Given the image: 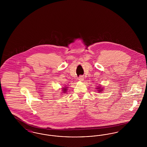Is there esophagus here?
I'll return each instance as SVG.
<instances>
[{"mask_svg":"<svg viewBox=\"0 0 147 147\" xmlns=\"http://www.w3.org/2000/svg\"><path fill=\"white\" fill-rule=\"evenodd\" d=\"M79 80L80 81V82H83L84 81V77L83 76H80V77H79Z\"/></svg>","mask_w":147,"mask_h":147,"instance_id":"esophagus-1","label":"esophagus"}]
</instances>
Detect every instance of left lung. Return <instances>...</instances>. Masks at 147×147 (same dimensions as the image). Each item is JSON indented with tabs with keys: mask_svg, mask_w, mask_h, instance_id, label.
Returning a JSON list of instances; mask_svg holds the SVG:
<instances>
[{
	"mask_svg": "<svg viewBox=\"0 0 147 147\" xmlns=\"http://www.w3.org/2000/svg\"><path fill=\"white\" fill-rule=\"evenodd\" d=\"M95 89L97 90L96 91H98V93L102 92V91H104V88L101 87V86H97Z\"/></svg>",
	"mask_w": 147,
	"mask_h": 147,
	"instance_id": "left-lung-1",
	"label": "left lung"
}]
</instances>
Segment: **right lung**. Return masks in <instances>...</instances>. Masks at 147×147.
<instances>
[{"label":"right lung","mask_w":147,"mask_h":147,"mask_svg":"<svg viewBox=\"0 0 147 147\" xmlns=\"http://www.w3.org/2000/svg\"><path fill=\"white\" fill-rule=\"evenodd\" d=\"M68 86H64V88H62V94H65V93H66V92L68 90Z\"/></svg>","instance_id":"add662e5"}]
</instances>
